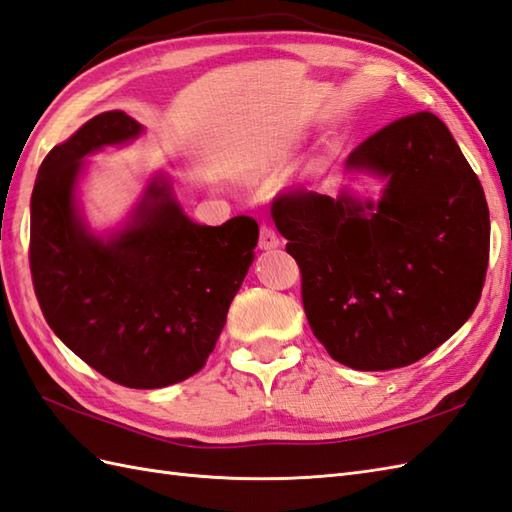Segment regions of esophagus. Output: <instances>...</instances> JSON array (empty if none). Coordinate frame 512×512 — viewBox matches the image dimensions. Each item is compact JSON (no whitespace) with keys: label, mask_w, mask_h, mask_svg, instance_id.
Segmentation results:
<instances>
[{"label":"esophagus","mask_w":512,"mask_h":512,"mask_svg":"<svg viewBox=\"0 0 512 512\" xmlns=\"http://www.w3.org/2000/svg\"><path fill=\"white\" fill-rule=\"evenodd\" d=\"M280 245V239H278V232L273 230L269 223H263L260 226V239H258V247L260 249H276Z\"/></svg>","instance_id":"1"}]
</instances>
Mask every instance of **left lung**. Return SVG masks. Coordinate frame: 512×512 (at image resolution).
<instances>
[{
    "label": "left lung",
    "mask_w": 512,
    "mask_h": 512,
    "mask_svg": "<svg viewBox=\"0 0 512 512\" xmlns=\"http://www.w3.org/2000/svg\"><path fill=\"white\" fill-rule=\"evenodd\" d=\"M347 167L389 178L378 204L297 186L273 197L271 217L328 354L360 371L413 365L480 302L491 245L482 184L428 110L371 134Z\"/></svg>",
    "instance_id": "1"
}]
</instances>
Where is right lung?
Masks as SVG:
<instances>
[{
	"label": "right lung",
	"mask_w": 512,
	"mask_h": 512,
	"mask_svg": "<svg viewBox=\"0 0 512 512\" xmlns=\"http://www.w3.org/2000/svg\"><path fill=\"white\" fill-rule=\"evenodd\" d=\"M121 110L86 121L43 160L32 191L30 271L58 339L104 378L160 389L206 365L258 243L256 219L221 226L186 217L152 182L132 226L99 241L73 206L82 158L139 136Z\"/></svg>",
	"instance_id": "1"
}]
</instances>
